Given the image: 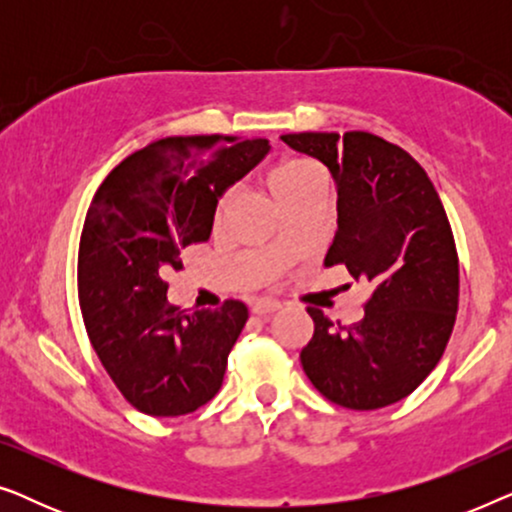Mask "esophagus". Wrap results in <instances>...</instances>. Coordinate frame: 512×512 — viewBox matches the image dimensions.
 <instances>
[{"mask_svg": "<svg viewBox=\"0 0 512 512\" xmlns=\"http://www.w3.org/2000/svg\"><path fill=\"white\" fill-rule=\"evenodd\" d=\"M279 307L282 305H279L277 300H258V303H254V307H251V312L258 314V317H265V314L277 312Z\"/></svg>", "mask_w": 512, "mask_h": 512, "instance_id": "1", "label": "esophagus"}]
</instances>
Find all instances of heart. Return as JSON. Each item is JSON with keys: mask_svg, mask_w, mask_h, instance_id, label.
Segmentation results:
<instances>
[{"mask_svg": "<svg viewBox=\"0 0 512 512\" xmlns=\"http://www.w3.org/2000/svg\"><path fill=\"white\" fill-rule=\"evenodd\" d=\"M268 191L282 209H289L300 200L314 198V195H326V177L312 160L289 158L275 165L268 174ZM235 193L226 191L216 202L214 221L221 223L223 216L233 205Z\"/></svg>", "mask_w": 512, "mask_h": 512, "instance_id": "1", "label": "heart"}]
</instances>
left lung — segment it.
<instances>
[{
  "mask_svg": "<svg viewBox=\"0 0 512 512\" xmlns=\"http://www.w3.org/2000/svg\"><path fill=\"white\" fill-rule=\"evenodd\" d=\"M282 142L335 181L338 230L326 265H347L356 282L373 284L352 326L307 307L314 335L300 352L305 375L349 410L401 401L436 368L457 317L459 258L443 202L408 151L370 132H300Z\"/></svg>",
  "mask_w": 512,
  "mask_h": 512,
  "instance_id": "left-lung-1",
  "label": "left lung"
}]
</instances>
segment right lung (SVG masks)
<instances>
[{
    "mask_svg": "<svg viewBox=\"0 0 512 512\" xmlns=\"http://www.w3.org/2000/svg\"><path fill=\"white\" fill-rule=\"evenodd\" d=\"M263 137H165L123 160L97 188L79 244V303L88 338L128 403L179 417L212 401L249 312L181 314L165 277L181 251L212 235L216 202L268 156Z\"/></svg>",
    "mask_w": 512,
    "mask_h": 512,
    "instance_id": "add662e5",
    "label": "right lung"
}]
</instances>
